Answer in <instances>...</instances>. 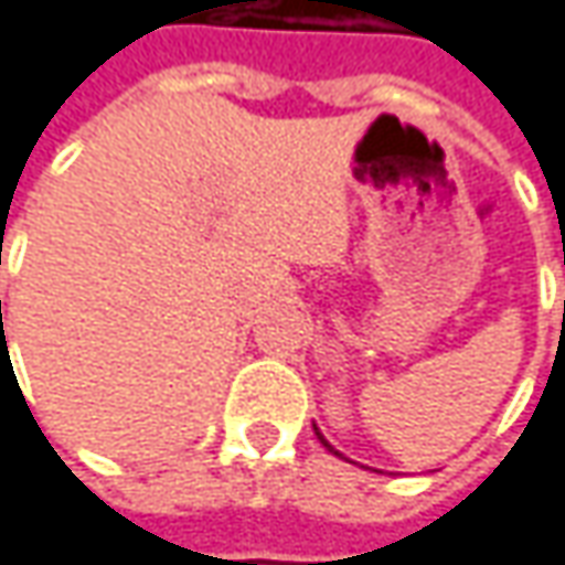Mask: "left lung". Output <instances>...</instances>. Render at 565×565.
<instances>
[{
  "instance_id": "left-lung-1",
  "label": "left lung",
  "mask_w": 565,
  "mask_h": 565,
  "mask_svg": "<svg viewBox=\"0 0 565 565\" xmlns=\"http://www.w3.org/2000/svg\"><path fill=\"white\" fill-rule=\"evenodd\" d=\"M563 264H565V260H563ZM315 433H318V429H315ZM318 438H321V445H324L327 451H333V455H340V451H337V448H333V445H330V441H327V438L321 436V433H318Z\"/></svg>"
}]
</instances>
